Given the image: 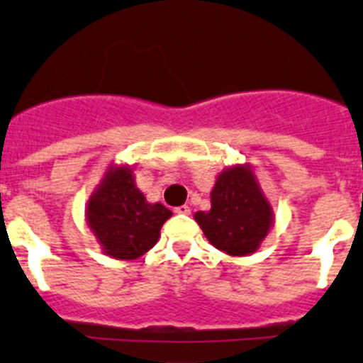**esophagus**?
I'll use <instances>...</instances> for the list:
<instances>
[{
  "instance_id": "34e87169",
  "label": "esophagus",
  "mask_w": 363,
  "mask_h": 363,
  "mask_svg": "<svg viewBox=\"0 0 363 363\" xmlns=\"http://www.w3.org/2000/svg\"><path fill=\"white\" fill-rule=\"evenodd\" d=\"M175 213H177V214H189V213H191V209H189L188 206H179V207H175Z\"/></svg>"
}]
</instances>
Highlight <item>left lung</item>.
I'll return each mask as SVG.
<instances>
[{
	"instance_id": "8db88e82",
	"label": "left lung",
	"mask_w": 363,
	"mask_h": 363,
	"mask_svg": "<svg viewBox=\"0 0 363 363\" xmlns=\"http://www.w3.org/2000/svg\"><path fill=\"white\" fill-rule=\"evenodd\" d=\"M195 221L214 248L246 257L260 248L275 216L252 167L232 164L216 177L211 209L195 213Z\"/></svg>"
}]
</instances>
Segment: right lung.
<instances>
[{
    "mask_svg": "<svg viewBox=\"0 0 363 363\" xmlns=\"http://www.w3.org/2000/svg\"><path fill=\"white\" fill-rule=\"evenodd\" d=\"M84 216L104 255L135 260L156 245L172 211L160 202H147L131 167L111 164L88 199Z\"/></svg>",
    "mask_w": 363,
    "mask_h": 363,
    "instance_id": "obj_1",
    "label": "right lung"
}]
</instances>
